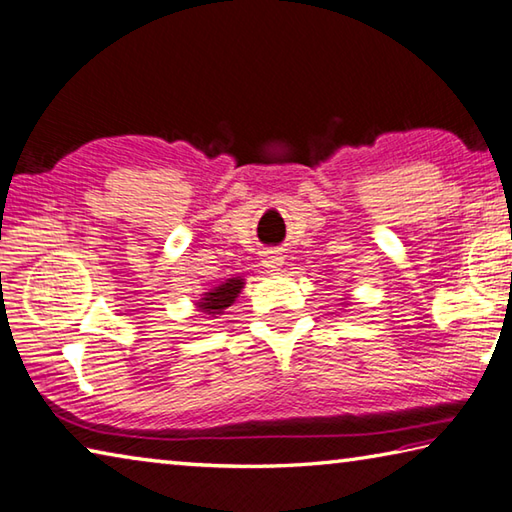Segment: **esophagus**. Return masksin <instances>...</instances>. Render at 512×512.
<instances>
[{"label":"esophagus","mask_w":512,"mask_h":512,"mask_svg":"<svg viewBox=\"0 0 512 512\" xmlns=\"http://www.w3.org/2000/svg\"><path fill=\"white\" fill-rule=\"evenodd\" d=\"M282 264H284V257L280 253H268L264 257V266L268 268V271H280Z\"/></svg>","instance_id":"1"}]
</instances>
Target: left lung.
I'll use <instances>...</instances> for the list:
<instances>
[{"label": "left lung", "mask_w": 512, "mask_h": 512, "mask_svg": "<svg viewBox=\"0 0 512 512\" xmlns=\"http://www.w3.org/2000/svg\"><path fill=\"white\" fill-rule=\"evenodd\" d=\"M343 300H345V298H343ZM343 305H348V302H343Z\"/></svg>", "instance_id": "obj_1"}]
</instances>
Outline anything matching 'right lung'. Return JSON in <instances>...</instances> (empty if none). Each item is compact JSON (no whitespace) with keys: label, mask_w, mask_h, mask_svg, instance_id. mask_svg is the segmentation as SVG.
Listing matches in <instances>:
<instances>
[{"label":"right lung","mask_w":512,"mask_h":512,"mask_svg":"<svg viewBox=\"0 0 512 512\" xmlns=\"http://www.w3.org/2000/svg\"><path fill=\"white\" fill-rule=\"evenodd\" d=\"M244 284H246V280L241 275L228 277L225 282L216 284V287L201 293V298L194 302L196 311H203V314L216 318V314H223V311L239 298V293H241V289H244Z\"/></svg>","instance_id":"right-lung-1"}]
</instances>
